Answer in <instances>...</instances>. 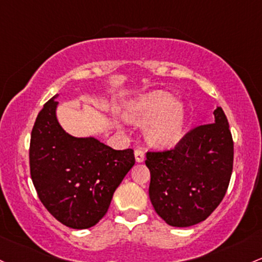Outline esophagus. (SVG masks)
Instances as JSON below:
<instances>
[{
  "label": "esophagus",
  "instance_id": "34e87169",
  "mask_svg": "<svg viewBox=\"0 0 262 262\" xmlns=\"http://www.w3.org/2000/svg\"><path fill=\"white\" fill-rule=\"evenodd\" d=\"M136 160L138 163L144 162V150H143L142 148L136 149Z\"/></svg>",
  "mask_w": 262,
  "mask_h": 262
}]
</instances>
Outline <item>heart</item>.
Wrapping results in <instances>:
<instances>
[{"label": "heart", "mask_w": 262, "mask_h": 262, "mask_svg": "<svg viewBox=\"0 0 262 262\" xmlns=\"http://www.w3.org/2000/svg\"><path fill=\"white\" fill-rule=\"evenodd\" d=\"M124 118L130 123H145L146 138L157 146H171L183 136L185 112L170 93L155 91L128 103Z\"/></svg>", "instance_id": "1"}]
</instances>
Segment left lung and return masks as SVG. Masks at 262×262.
I'll list each match as a JSON object with an SVG mask.
<instances>
[{
  "mask_svg": "<svg viewBox=\"0 0 262 262\" xmlns=\"http://www.w3.org/2000/svg\"><path fill=\"white\" fill-rule=\"evenodd\" d=\"M214 116L215 123L190 129L174 148L146 151L149 198L171 226L186 228L208 219L229 188L234 142L221 107Z\"/></svg>",
  "mask_w": 262,
  "mask_h": 262,
  "instance_id": "8db88e82",
  "label": "left lung"
}]
</instances>
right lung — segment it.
Segmentation results:
<instances>
[{
  "instance_id": "add662e5",
  "label": "right lung",
  "mask_w": 262,
  "mask_h": 262,
  "mask_svg": "<svg viewBox=\"0 0 262 262\" xmlns=\"http://www.w3.org/2000/svg\"><path fill=\"white\" fill-rule=\"evenodd\" d=\"M54 98L43 105L31 133V178L39 200L59 223L88 229L108 211L114 191L136 164L134 151L66 133Z\"/></svg>"
}]
</instances>
